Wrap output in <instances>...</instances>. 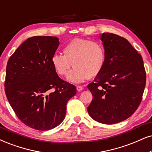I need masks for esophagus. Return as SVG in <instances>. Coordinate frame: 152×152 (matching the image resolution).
Wrapping results in <instances>:
<instances>
[{
  "mask_svg": "<svg viewBox=\"0 0 152 152\" xmlns=\"http://www.w3.org/2000/svg\"><path fill=\"white\" fill-rule=\"evenodd\" d=\"M76 90H77L78 91H81V90H83V87L82 86H76Z\"/></svg>",
  "mask_w": 152,
  "mask_h": 152,
  "instance_id": "1",
  "label": "esophagus"
}]
</instances>
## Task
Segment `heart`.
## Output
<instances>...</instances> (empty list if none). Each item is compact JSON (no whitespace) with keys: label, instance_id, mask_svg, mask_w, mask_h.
Here are the masks:
<instances>
[{"label":"heart","instance_id":"obj_1","mask_svg":"<svg viewBox=\"0 0 152 152\" xmlns=\"http://www.w3.org/2000/svg\"><path fill=\"white\" fill-rule=\"evenodd\" d=\"M63 55L55 54L51 58L54 69L59 76H64L72 83H81L87 78L97 76L103 70L106 62L104 46L97 41L76 38L69 42L62 49Z\"/></svg>","mask_w":152,"mask_h":152}]
</instances>
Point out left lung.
I'll return each instance as SVG.
<instances>
[{
    "mask_svg": "<svg viewBox=\"0 0 152 152\" xmlns=\"http://www.w3.org/2000/svg\"><path fill=\"white\" fill-rule=\"evenodd\" d=\"M100 38L106 62L88 85L93 99L88 112L96 121L114 124L137 110L145 88L146 72L141 55L126 38L111 33H103Z\"/></svg>",
    "mask_w": 152,
    "mask_h": 152,
    "instance_id": "obj_1",
    "label": "left lung"
}]
</instances>
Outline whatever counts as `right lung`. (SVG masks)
I'll return each mask as SVG.
<instances>
[{
    "instance_id": "add662e5",
    "label": "right lung",
    "mask_w": 152,
    "mask_h": 152,
    "mask_svg": "<svg viewBox=\"0 0 152 152\" xmlns=\"http://www.w3.org/2000/svg\"><path fill=\"white\" fill-rule=\"evenodd\" d=\"M59 45L55 36L28 38L11 55L5 92L19 119L38 130L55 128L65 118L66 103L76 88L59 77L51 63Z\"/></svg>"
}]
</instances>
